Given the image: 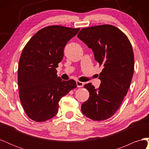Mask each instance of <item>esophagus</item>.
<instances>
[{"instance_id": "obj_1", "label": "esophagus", "mask_w": 149, "mask_h": 149, "mask_svg": "<svg viewBox=\"0 0 149 149\" xmlns=\"http://www.w3.org/2000/svg\"><path fill=\"white\" fill-rule=\"evenodd\" d=\"M84 85V83L81 82V81H76V86H77L78 88H81Z\"/></svg>"}]
</instances>
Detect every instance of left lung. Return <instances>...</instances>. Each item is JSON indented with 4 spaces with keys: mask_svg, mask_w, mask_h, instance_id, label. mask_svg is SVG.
Segmentation results:
<instances>
[{
    "mask_svg": "<svg viewBox=\"0 0 149 149\" xmlns=\"http://www.w3.org/2000/svg\"><path fill=\"white\" fill-rule=\"evenodd\" d=\"M78 37L92 49L94 59L103 66L99 88L91 83L84 86L89 97L83 103L81 111L93 120H106L119 109L131 83L134 70L131 43L123 31L111 25L84 28Z\"/></svg>",
    "mask_w": 149,
    "mask_h": 149,
    "instance_id": "8db88e82",
    "label": "left lung"
}]
</instances>
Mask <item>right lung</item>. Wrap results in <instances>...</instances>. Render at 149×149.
<instances>
[{
	"mask_svg": "<svg viewBox=\"0 0 149 149\" xmlns=\"http://www.w3.org/2000/svg\"><path fill=\"white\" fill-rule=\"evenodd\" d=\"M80 29L52 25L37 31L26 44L18 68V86L22 107L29 118L44 122L58 111L60 99L76 88L74 80L63 81L56 68L67 42Z\"/></svg>",
	"mask_w": 149,
	"mask_h": 149,
	"instance_id": "1",
	"label": "right lung"
}]
</instances>
